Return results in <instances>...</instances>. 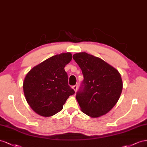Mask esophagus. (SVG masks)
Returning <instances> with one entry per match:
<instances>
[{
	"mask_svg": "<svg viewBox=\"0 0 147 147\" xmlns=\"http://www.w3.org/2000/svg\"><path fill=\"white\" fill-rule=\"evenodd\" d=\"M78 86H76V85H75V86H73V89L74 90V91L75 92H76V90H77V89H78Z\"/></svg>",
	"mask_w": 147,
	"mask_h": 147,
	"instance_id": "34e87169",
	"label": "esophagus"
}]
</instances>
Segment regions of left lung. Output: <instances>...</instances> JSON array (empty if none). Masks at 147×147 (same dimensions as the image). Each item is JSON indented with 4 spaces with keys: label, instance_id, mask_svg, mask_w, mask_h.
<instances>
[{
    "label": "left lung",
    "instance_id": "left-lung-1",
    "mask_svg": "<svg viewBox=\"0 0 147 147\" xmlns=\"http://www.w3.org/2000/svg\"><path fill=\"white\" fill-rule=\"evenodd\" d=\"M73 58L81 69L84 78L76 95L82 111L92 118L107 114L122 92L120 74L101 58L86 52L74 54Z\"/></svg>",
    "mask_w": 147,
    "mask_h": 147
}]
</instances>
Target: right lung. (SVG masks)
Here are the masks:
<instances>
[{
    "instance_id": "obj_1",
    "label": "right lung",
    "mask_w": 147,
    "mask_h": 147,
    "mask_svg": "<svg viewBox=\"0 0 147 147\" xmlns=\"http://www.w3.org/2000/svg\"><path fill=\"white\" fill-rule=\"evenodd\" d=\"M72 59L69 52L50 57L26 74L23 90L29 106L37 114L49 117L62 110L63 105L75 92L68 85L65 66Z\"/></svg>"
}]
</instances>
